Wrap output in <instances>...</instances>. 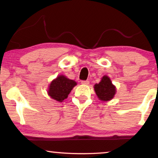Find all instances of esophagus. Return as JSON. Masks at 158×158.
<instances>
[{
	"mask_svg": "<svg viewBox=\"0 0 158 158\" xmlns=\"http://www.w3.org/2000/svg\"><path fill=\"white\" fill-rule=\"evenodd\" d=\"M81 83L82 85H88L89 84V81L88 80H81Z\"/></svg>",
	"mask_w": 158,
	"mask_h": 158,
	"instance_id": "1",
	"label": "esophagus"
}]
</instances>
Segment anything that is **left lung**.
Masks as SVG:
<instances>
[{
  "label": "left lung",
  "instance_id": "left-lung-1",
  "mask_svg": "<svg viewBox=\"0 0 158 158\" xmlns=\"http://www.w3.org/2000/svg\"><path fill=\"white\" fill-rule=\"evenodd\" d=\"M94 90L99 99L102 101L110 100L116 93L115 86L107 76L102 77L99 84L94 85Z\"/></svg>",
  "mask_w": 158,
  "mask_h": 158
}]
</instances>
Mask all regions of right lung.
Masks as SVG:
<instances>
[{
    "mask_svg": "<svg viewBox=\"0 0 158 158\" xmlns=\"http://www.w3.org/2000/svg\"><path fill=\"white\" fill-rule=\"evenodd\" d=\"M75 85H77L75 81L69 79L64 76H59L50 83L48 94L53 99L62 102L68 97V94Z\"/></svg>",
    "mask_w": 158,
    "mask_h": 158,
    "instance_id": "add662e5",
    "label": "right lung"
}]
</instances>
